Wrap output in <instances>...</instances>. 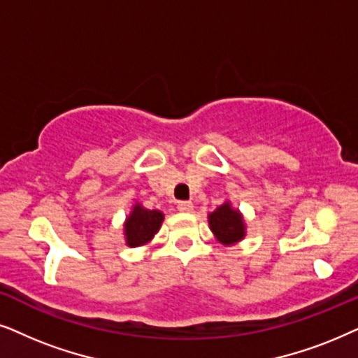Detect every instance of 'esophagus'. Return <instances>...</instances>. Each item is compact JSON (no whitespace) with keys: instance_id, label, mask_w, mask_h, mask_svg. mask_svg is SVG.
<instances>
[{"instance_id":"1","label":"esophagus","mask_w":358,"mask_h":358,"mask_svg":"<svg viewBox=\"0 0 358 358\" xmlns=\"http://www.w3.org/2000/svg\"><path fill=\"white\" fill-rule=\"evenodd\" d=\"M178 211H182V213H192L193 211V203L192 201H180L178 203Z\"/></svg>"}]
</instances>
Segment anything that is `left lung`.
<instances>
[{"label":"left lung","mask_w":358,"mask_h":358,"mask_svg":"<svg viewBox=\"0 0 358 358\" xmlns=\"http://www.w3.org/2000/svg\"><path fill=\"white\" fill-rule=\"evenodd\" d=\"M208 224L217 242L222 245H234L247 236V224L239 209L232 208L231 201H224L208 214Z\"/></svg>","instance_id":"1"}]
</instances>
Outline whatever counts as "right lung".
<instances>
[{"instance_id": "right-lung-1", "label": "right lung", "mask_w": 358, "mask_h": 358, "mask_svg": "<svg viewBox=\"0 0 358 358\" xmlns=\"http://www.w3.org/2000/svg\"><path fill=\"white\" fill-rule=\"evenodd\" d=\"M165 214L160 209H147L142 203H134L129 216L124 221V241L127 247H142L150 244L157 232L160 231Z\"/></svg>"}]
</instances>
